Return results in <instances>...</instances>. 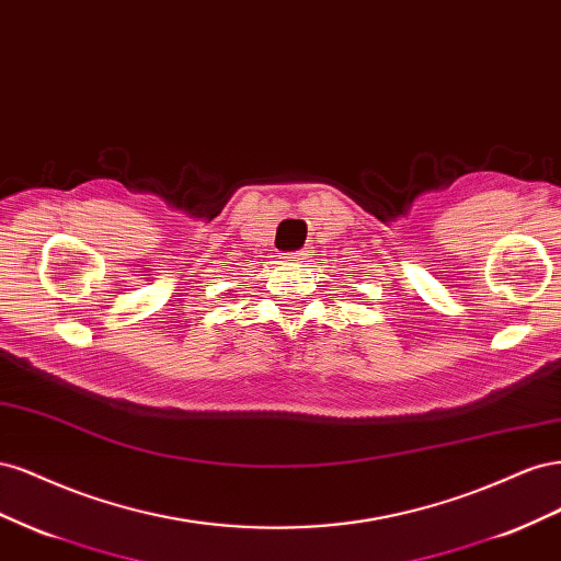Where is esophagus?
<instances>
[{
    "label": "esophagus",
    "instance_id": "1",
    "mask_svg": "<svg viewBox=\"0 0 561 561\" xmlns=\"http://www.w3.org/2000/svg\"><path fill=\"white\" fill-rule=\"evenodd\" d=\"M290 262H304V260H309V250L307 248H301V250H295V252H290V257H287Z\"/></svg>",
    "mask_w": 561,
    "mask_h": 561
}]
</instances>
